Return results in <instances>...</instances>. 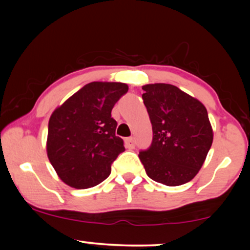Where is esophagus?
Returning a JSON list of instances; mask_svg holds the SVG:
<instances>
[{"mask_svg": "<svg viewBox=\"0 0 250 250\" xmlns=\"http://www.w3.org/2000/svg\"><path fill=\"white\" fill-rule=\"evenodd\" d=\"M125 146H127V148H129V149L135 148V145H136L134 137H128V139H125Z\"/></svg>", "mask_w": 250, "mask_h": 250, "instance_id": "1", "label": "esophagus"}]
</instances>
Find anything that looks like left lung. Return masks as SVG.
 Segmentation results:
<instances>
[{"instance_id":"left-lung-1","label":"left lung","mask_w":250,"mask_h":250,"mask_svg":"<svg viewBox=\"0 0 250 250\" xmlns=\"http://www.w3.org/2000/svg\"><path fill=\"white\" fill-rule=\"evenodd\" d=\"M142 89L153 141L140 151V160L151 180L170 187L185 185L199 173L213 143L207 109L173 84L155 83Z\"/></svg>"}]
</instances>
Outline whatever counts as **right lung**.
I'll return each instance as SVG.
<instances>
[{"label":"right lung","mask_w":250,"mask_h":250,"mask_svg":"<svg viewBox=\"0 0 250 250\" xmlns=\"http://www.w3.org/2000/svg\"><path fill=\"white\" fill-rule=\"evenodd\" d=\"M128 91L120 82H90L51 114L48 159L63 182L77 189L97 186L125 151L111 109Z\"/></svg>","instance_id":"obj_1"}]
</instances>
